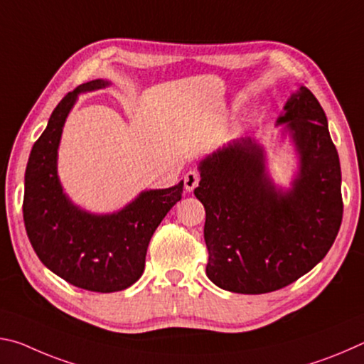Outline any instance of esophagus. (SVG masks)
<instances>
[{"label": "esophagus", "mask_w": 364, "mask_h": 364, "mask_svg": "<svg viewBox=\"0 0 364 364\" xmlns=\"http://www.w3.org/2000/svg\"><path fill=\"white\" fill-rule=\"evenodd\" d=\"M199 173H197V171H194V170H191V171H188L186 175H184V178H183V181H184V189L188 191V193H191V191H194V188L197 186V184H199Z\"/></svg>", "instance_id": "34e87169"}]
</instances>
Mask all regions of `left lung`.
I'll use <instances>...</instances> for the list:
<instances>
[{"mask_svg": "<svg viewBox=\"0 0 364 364\" xmlns=\"http://www.w3.org/2000/svg\"><path fill=\"white\" fill-rule=\"evenodd\" d=\"M276 125L299 156L291 188H278L254 138L234 139L199 162L194 194L205 208V273L236 294H267L297 281L323 260L342 223L341 162L328 119L300 86Z\"/></svg>", "mask_w": 364, "mask_h": 364, "instance_id": "obj_1", "label": "left lung"}]
</instances>
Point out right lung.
I'll list each match as a JSON object with an SVG mask.
<instances>
[{
  "label": "right lung",
  "mask_w": 364,
  "mask_h": 364,
  "mask_svg": "<svg viewBox=\"0 0 364 364\" xmlns=\"http://www.w3.org/2000/svg\"><path fill=\"white\" fill-rule=\"evenodd\" d=\"M109 86L107 80L65 95L36 139L26 170L23 223L41 263L59 278L93 292H117L143 274L147 245L160 221L183 194V181L143 191L114 213H91L73 204L58 176V149L67 115L80 93Z\"/></svg>",
  "instance_id": "obj_1"
}]
</instances>
